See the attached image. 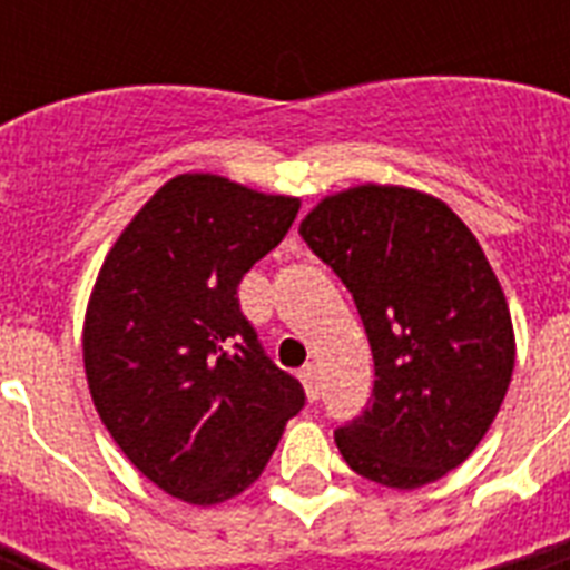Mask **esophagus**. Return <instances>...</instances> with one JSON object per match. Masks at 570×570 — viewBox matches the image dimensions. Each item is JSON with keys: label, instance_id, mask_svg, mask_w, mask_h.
<instances>
[{"label": "esophagus", "instance_id": "34e87169", "mask_svg": "<svg viewBox=\"0 0 570 570\" xmlns=\"http://www.w3.org/2000/svg\"><path fill=\"white\" fill-rule=\"evenodd\" d=\"M298 379H302L304 390H307V399H311V402H316V399H320V393H322L320 366H316V364L302 366V373H298Z\"/></svg>", "mask_w": 570, "mask_h": 570}]
</instances>
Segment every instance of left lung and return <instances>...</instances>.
<instances>
[{
    "instance_id": "obj_1",
    "label": "left lung",
    "mask_w": 570,
    "mask_h": 570,
    "mask_svg": "<svg viewBox=\"0 0 570 570\" xmlns=\"http://www.w3.org/2000/svg\"><path fill=\"white\" fill-rule=\"evenodd\" d=\"M302 239L355 298L373 399L334 441L357 476L411 491L459 468L494 423L514 370L512 313L450 206L405 186H355L313 206Z\"/></svg>"
}]
</instances>
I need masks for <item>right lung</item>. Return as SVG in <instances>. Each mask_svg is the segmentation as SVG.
I'll return each instance as SVG.
<instances>
[{"label":"right lung","instance_id":"obj_1","mask_svg":"<svg viewBox=\"0 0 570 570\" xmlns=\"http://www.w3.org/2000/svg\"><path fill=\"white\" fill-rule=\"evenodd\" d=\"M298 206L180 174L102 259L82 331L91 399L124 455L177 500L215 505L254 485L304 407V387L268 361L236 295Z\"/></svg>","mask_w":570,"mask_h":570}]
</instances>
